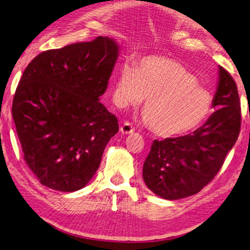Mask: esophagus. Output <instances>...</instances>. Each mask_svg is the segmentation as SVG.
<instances>
[{
  "label": "esophagus",
  "mask_w": 250,
  "mask_h": 250,
  "mask_svg": "<svg viewBox=\"0 0 250 250\" xmlns=\"http://www.w3.org/2000/svg\"><path fill=\"white\" fill-rule=\"evenodd\" d=\"M120 131H121V133H123V134H130V133L134 132L135 129H134V126L132 125V124L125 121V123L123 125H121Z\"/></svg>",
  "instance_id": "esophagus-1"
}]
</instances>
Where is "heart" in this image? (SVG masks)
<instances>
[{
    "label": "heart",
    "mask_w": 250,
    "mask_h": 250,
    "mask_svg": "<svg viewBox=\"0 0 250 250\" xmlns=\"http://www.w3.org/2000/svg\"><path fill=\"white\" fill-rule=\"evenodd\" d=\"M144 105L149 127L155 134L172 137L199 126L212 111L210 92L198 85L194 74L175 61L147 57L138 67L125 62L120 66L113 88L119 107Z\"/></svg>",
    "instance_id": "1"
}]
</instances>
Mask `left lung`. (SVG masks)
<instances>
[{"label":"left lung","mask_w":250,"mask_h":250,"mask_svg":"<svg viewBox=\"0 0 250 250\" xmlns=\"http://www.w3.org/2000/svg\"><path fill=\"white\" fill-rule=\"evenodd\" d=\"M213 99L217 108L191 134L155 139L143 167L149 189L168 200L195 195L210 183L234 146L241 129V103L230 73L219 66Z\"/></svg>","instance_id":"obj_1"}]
</instances>
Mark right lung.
Masks as SVG:
<instances>
[{"label": "right lung", "instance_id": "right-lung-1", "mask_svg": "<svg viewBox=\"0 0 250 250\" xmlns=\"http://www.w3.org/2000/svg\"><path fill=\"white\" fill-rule=\"evenodd\" d=\"M119 46L97 37L44 51L28 63L13 101L26 165L44 187L74 191L90 181L118 120L99 101Z\"/></svg>", "mask_w": 250, "mask_h": 250}]
</instances>
